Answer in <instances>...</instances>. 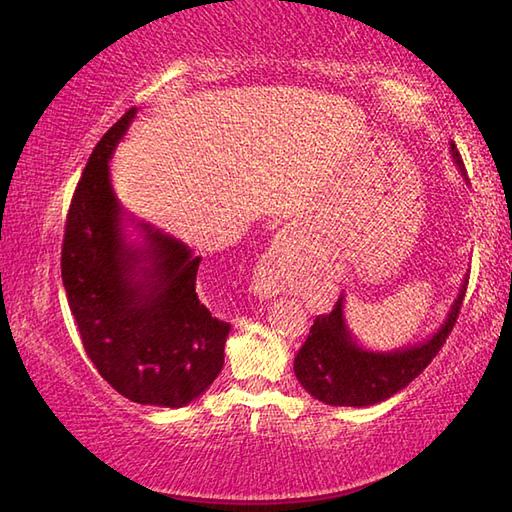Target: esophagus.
<instances>
[{
  "label": "esophagus",
  "mask_w": 512,
  "mask_h": 512,
  "mask_svg": "<svg viewBox=\"0 0 512 512\" xmlns=\"http://www.w3.org/2000/svg\"><path fill=\"white\" fill-rule=\"evenodd\" d=\"M280 263H282V243L276 241L263 254V258L258 260L256 271H254L252 289H254V295H258L260 300L276 298V295L282 291Z\"/></svg>",
  "instance_id": "esophagus-1"
}]
</instances>
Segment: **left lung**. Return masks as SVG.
Segmentation results:
<instances>
[{
	"label": "left lung",
	"instance_id": "obj_1",
	"mask_svg": "<svg viewBox=\"0 0 512 512\" xmlns=\"http://www.w3.org/2000/svg\"><path fill=\"white\" fill-rule=\"evenodd\" d=\"M451 157L460 175L467 179V170H464L462 157L453 142ZM467 285L469 278L464 276L445 322L434 335L425 342L388 352L368 350L357 344L346 324L342 293L331 313L315 317L309 337L293 361L295 377L313 399L326 405L366 407L390 399L392 394L407 388L447 342L451 328L458 320Z\"/></svg>",
	"mask_w": 512,
	"mask_h": 512
}]
</instances>
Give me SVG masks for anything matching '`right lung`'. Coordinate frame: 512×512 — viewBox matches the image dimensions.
Here are the masks:
<instances>
[{"label":"right lung","instance_id":"1","mask_svg":"<svg viewBox=\"0 0 512 512\" xmlns=\"http://www.w3.org/2000/svg\"><path fill=\"white\" fill-rule=\"evenodd\" d=\"M135 111L102 135L78 181L65 221L61 276L100 377L133 403L184 407L219 377L230 324L199 300L201 256L131 219L113 192L109 160ZM131 222L142 244L128 238Z\"/></svg>","mask_w":512,"mask_h":512}]
</instances>
